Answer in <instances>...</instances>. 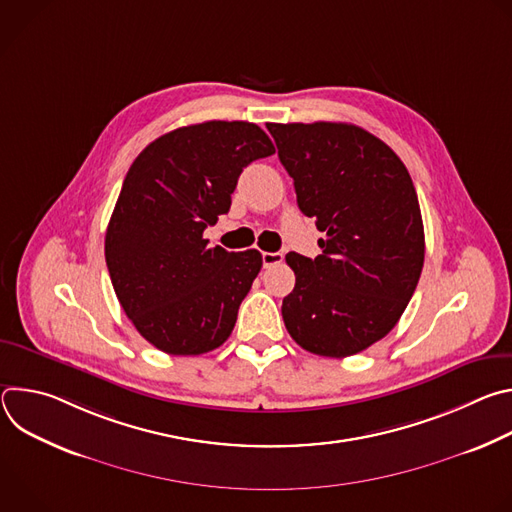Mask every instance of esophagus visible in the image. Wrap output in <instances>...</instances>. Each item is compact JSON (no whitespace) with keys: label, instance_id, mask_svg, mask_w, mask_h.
<instances>
[{"label":"esophagus","instance_id":"esophagus-1","mask_svg":"<svg viewBox=\"0 0 512 512\" xmlns=\"http://www.w3.org/2000/svg\"><path fill=\"white\" fill-rule=\"evenodd\" d=\"M281 261H283L281 253H269V251L263 253V267H273V265H277Z\"/></svg>","mask_w":512,"mask_h":512}]
</instances>
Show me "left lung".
<instances>
[{"label": "left lung", "instance_id": "obj_1", "mask_svg": "<svg viewBox=\"0 0 512 512\" xmlns=\"http://www.w3.org/2000/svg\"><path fill=\"white\" fill-rule=\"evenodd\" d=\"M300 210L326 237L316 259L287 253L289 336L344 358L385 338L417 287L425 237L411 176L385 141L350 123H267Z\"/></svg>", "mask_w": 512, "mask_h": 512}]
</instances>
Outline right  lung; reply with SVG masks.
I'll list each match as a JSON object with an SVG mask.
<instances>
[{
	"mask_svg": "<svg viewBox=\"0 0 512 512\" xmlns=\"http://www.w3.org/2000/svg\"><path fill=\"white\" fill-rule=\"evenodd\" d=\"M271 154L255 123L204 121L158 137L131 164L105 261L123 312L162 352L196 356L231 336L263 259L208 247L202 233L229 212L243 168Z\"/></svg>",
	"mask_w": 512,
	"mask_h": 512,
	"instance_id": "obj_1",
	"label": "right lung"
}]
</instances>
